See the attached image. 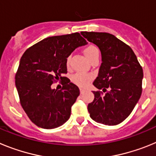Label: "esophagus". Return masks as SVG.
Here are the masks:
<instances>
[{
	"label": "esophagus",
	"mask_w": 156,
	"mask_h": 156,
	"mask_svg": "<svg viewBox=\"0 0 156 156\" xmlns=\"http://www.w3.org/2000/svg\"><path fill=\"white\" fill-rule=\"evenodd\" d=\"M80 94H83L85 92V90L84 89H83V88H80Z\"/></svg>",
	"instance_id": "1"
}]
</instances>
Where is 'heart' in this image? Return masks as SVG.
<instances>
[{
	"label": "heart",
	"mask_w": 156,
	"mask_h": 156,
	"mask_svg": "<svg viewBox=\"0 0 156 156\" xmlns=\"http://www.w3.org/2000/svg\"><path fill=\"white\" fill-rule=\"evenodd\" d=\"M83 52H84L85 55H86V57L87 58V59L90 62L93 61L94 59L98 58L99 55H100V51H99L98 48L93 44H90L84 48ZM69 59L70 57L69 56L67 58V60H66V65L67 66H69ZM91 79L92 76L90 75H89V74L78 73L74 74L72 76V82L74 83L77 86L81 87H86L89 83V82L91 80Z\"/></svg>",
	"instance_id": "b5f03b06"
}]
</instances>
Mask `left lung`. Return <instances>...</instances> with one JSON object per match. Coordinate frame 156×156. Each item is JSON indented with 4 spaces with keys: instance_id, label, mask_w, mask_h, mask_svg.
Instances as JSON below:
<instances>
[{
    "instance_id": "8db88e82",
    "label": "left lung",
    "mask_w": 156,
    "mask_h": 156,
    "mask_svg": "<svg viewBox=\"0 0 156 156\" xmlns=\"http://www.w3.org/2000/svg\"><path fill=\"white\" fill-rule=\"evenodd\" d=\"M83 37L99 48L101 65L93 84L94 99L88 104L90 116L95 122L114 126L127 118L142 92L143 69L131 48L112 34L81 32ZM108 90L107 91V90Z\"/></svg>"
}]
</instances>
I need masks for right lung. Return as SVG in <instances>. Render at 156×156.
<instances>
[{
    "label": "right lung",
    "mask_w": 156,
    "mask_h": 156,
    "mask_svg": "<svg viewBox=\"0 0 156 156\" xmlns=\"http://www.w3.org/2000/svg\"><path fill=\"white\" fill-rule=\"evenodd\" d=\"M87 44L79 33L50 37L29 48L22 56L16 74L20 104L30 120L39 127L54 129L69 119L79 87L63 76L66 60L78 47ZM62 81L61 90L52 83Z\"/></svg>",
    "instance_id": "add662e5"
}]
</instances>
